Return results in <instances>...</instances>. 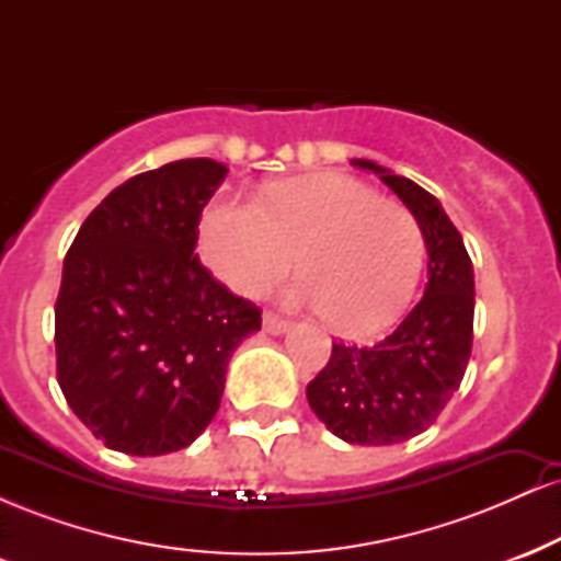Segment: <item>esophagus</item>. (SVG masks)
Listing matches in <instances>:
<instances>
[{"mask_svg":"<svg viewBox=\"0 0 561 561\" xmlns=\"http://www.w3.org/2000/svg\"><path fill=\"white\" fill-rule=\"evenodd\" d=\"M263 330H266L268 334H285L289 330V321L279 319L272 311H266L263 313Z\"/></svg>","mask_w":561,"mask_h":561,"instance_id":"34e87169","label":"esophagus"}]
</instances>
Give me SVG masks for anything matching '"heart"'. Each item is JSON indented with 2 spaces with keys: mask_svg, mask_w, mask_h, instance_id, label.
<instances>
[{
  "mask_svg": "<svg viewBox=\"0 0 561 561\" xmlns=\"http://www.w3.org/2000/svg\"><path fill=\"white\" fill-rule=\"evenodd\" d=\"M199 255L224 285L259 293L295 263L287 298L319 308L332 330L369 334L414 298L424 263L420 221L343 173L287 179L261 203L221 197L205 208Z\"/></svg>",
  "mask_w": 561,
  "mask_h": 561,
  "instance_id": "1",
  "label": "heart"
}]
</instances>
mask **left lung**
<instances>
[{
	"instance_id": "8db88e82",
	"label": "left lung",
	"mask_w": 561,
	"mask_h": 561,
	"mask_svg": "<svg viewBox=\"0 0 561 561\" xmlns=\"http://www.w3.org/2000/svg\"><path fill=\"white\" fill-rule=\"evenodd\" d=\"M377 173L420 221L427 244V287L396 332L375 345H332L330 364L308 382L313 414L332 435L358 446H392L433 424L465 379L472 353L474 274L459 229L411 179L371 160Z\"/></svg>"
}]
</instances>
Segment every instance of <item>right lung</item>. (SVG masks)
<instances>
[{
  "label": "right lung",
  "instance_id": "obj_1",
  "mask_svg": "<svg viewBox=\"0 0 561 561\" xmlns=\"http://www.w3.org/2000/svg\"><path fill=\"white\" fill-rule=\"evenodd\" d=\"M229 169L186 158L139 173L81 224L55 306L57 382L107 448L163 456L221 405L231 353L261 311L195 255L199 214Z\"/></svg>",
  "mask_w": 561,
  "mask_h": 561
}]
</instances>
